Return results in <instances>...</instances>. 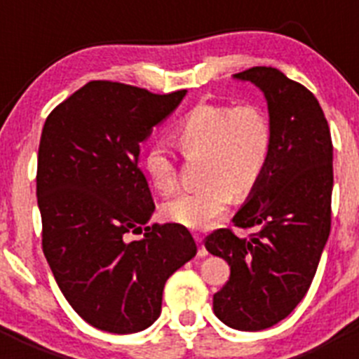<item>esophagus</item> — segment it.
Instances as JSON below:
<instances>
[{
  "label": "esophagus",
  "instance_id": "obj_1",
  "mask_svg": "<svg viewBox=\"0 0 359 359\" xmlns=\"http://www.w3.org/2000/svg\"><path fill=\"white\" fill-rule=\"evenodd\" d=\"M194 239H196V243L199 244L198 255L199 257H207L208 255V250L205 248V244H203V236H199V233H194Z\"/></svg>",
  "mask_w": 359,
  "mask_h": 359
}]
</instances>
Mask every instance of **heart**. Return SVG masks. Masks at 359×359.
Returning <instances> with one entry per match:
<instances>
[{
  "label": "heart",
  "mask_w": 359,
  "mask_h": 359,
  "mask_svg": "<svg viewBox=\"0 0 359 359\" xmlns=\"http://www.w3.org/2000/svg\"><path fill=\"white\" fill-rule=\"evenodd\" d=\"M172 140L183 156L203 154V187L174 196L163 205L172 223L203 230L223 217L237 194L259 185L273 151V128L255 104L203 102L185 113L172 129ZM152 187L169 194L177 187V169L169 147L152 144L144 156Z\"/></svg>",
  "instance_id": "heart-1"
}]
</instances>
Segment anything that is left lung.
<instances>
[{
  "instance_id": "1",
  "label": "left lung",
  "mask_w": 359,
  "mask_h": 359,
  "mask_svg": "<svg viewBox=\"0 0 359 359\" xmlns=\"http://www.w3.org/2000/svg\"><path fill=\"white\" fill-rule=\"evenodd\" d=\"M268 100L273 151L259 185L233 215L237 237L219 228L205 248L228 262L230 278L214 294V313L228 327L262 331L286 318L306 297L331 231L332 142L318 100L277 68L233 75Z\"/></svg>"
}]
</instances>
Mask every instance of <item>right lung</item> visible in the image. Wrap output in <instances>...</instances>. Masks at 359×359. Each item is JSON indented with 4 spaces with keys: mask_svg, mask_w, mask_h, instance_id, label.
I'll return each instance as SVG.
<instances>
[{
    "mask_svg": "<svg viewBox=\"0 0 359 359\" xmlns=\"http://www.w3.org/2000/svg\"><path fill=\"white\" fill-rule=\"evenodd\" d=\"M185 93L91 81L44 122L36 177L43 252L69 306L100 331L154 323L167 278L198 252L182 224L145 226L154 201L138 165L140 144ZM129 231L144 237L128 241Z\"/></svg>",
    "mask_w": 359,
    "mask_h": 359,
    "instance_id": "1",
    "label": "right lung"
}]
</instances>
